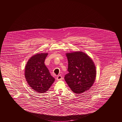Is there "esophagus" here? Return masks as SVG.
I'll return each instance as SVG.
<instances>
[{"label":"esophagus","instance_id":"obj_1","mask_svg":"<svg viewBox=\"0 0 122 122\" xmlns=\"http://www.w3.org/2000/svg\"><path fill=\"white\" fill-rule=\"evenodd\" d=\"M57 80H61L62 79V76L61 75H58L57 76Z\"/></svg>","mask_w":122,"mask_h":122}]
</instances>
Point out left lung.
Listing matches in <instances>:
<instances>
[{
  "mask_svg": "<svg viewBox=\"0 0 122 122\" xmlns=\"http://www.w3.org/2000/svg\"><path fill=\"white\" fill-rule=\"evenodd\" d=\"M68 73L65 80L72 90L80 94L89 90L94 83L96 70L92 59L84 52L76 51L66 54Z\"/></svg>",
  "mask_w": 122,
  "mask_h": 122,
  "instance_id": "8db88e82",
  "label": "left lung"
}]
</instances>
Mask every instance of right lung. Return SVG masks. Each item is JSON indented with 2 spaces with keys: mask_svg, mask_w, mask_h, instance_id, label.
I'll use <instances>...</instances> for the list:
<instances>
[{
  "mask_svg": "<svg viewBox=\"0 0 122 122\" xmlns=\"http://www.w3.org/2000/svg\"><path fill=\"white\" fill-rule=\"evenodd\" d=\"M47 55L48 53H40L32 56L25 68L27 83L32 89L39 93L46 92L55 80L45 65Z\"/></svg>",
  "mask_w": 122,
  "mask_h": 122,
  "instance_id": "obj_1",
  "label": "right lung"
}]
</instances>
